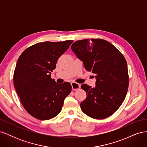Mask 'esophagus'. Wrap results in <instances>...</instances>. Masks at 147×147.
<instances>
[{
	"label": "esophagus",
	"instance_id": "34e87169",
	"mask_svg": "<svg viewBox=\"0 0 147 147\" xmlns=\"http://www.w3.org/2000/svg\"><path fill=\"white\" fill-rule=\"evenodd\" d=\"M71 85H72V88L73 90H77L80 88V84L76 82H72L71 83Z\"/></svg>",
	"mask_w": 147,
	"mask_h": 147
}]
</instances>
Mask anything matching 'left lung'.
I'll list each match as a JSON object with an SVG mask.
<instances>
[{
    "instance_id": "obj_1",
    "label": "left lung",
    "mask_w": 147,
    "mask_h": 147,
    "mask_svg": "<svg viewBox=\"0 0 147 147\" xmlns=\"http://www.w3.org/2000/svg\"><path fill=\"white\" fill-rule=\"evenodd\" d=\"M71 50L83 61L84 68L96 75V87L83 84L86 97L80 104L83 113L95 119L110 117L125 99L129 86L124 57L112 44L99 38L74 42Z\"/></svg>"
}]
</instances>
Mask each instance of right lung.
<instances>
[{
	"instance_id": "obj_1",
	"label": "right lung",
	"mask_w": 147,
	"mask_h": 147,
	"mask_svg": "<svg viewBox=\"0 0 147 147\" xmlns=\"http://www.w3.org/2000/svg\"><path fill=\"white\" fill-rule=\"evenodd\" d=\"M72 42L38 43L26 49L18 59L13 74L15 88L26 110L35 118L55 117L72 90L70 83H57L51 74Z\"/></svg>"
}]
</instances>
